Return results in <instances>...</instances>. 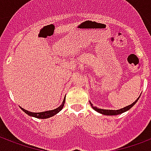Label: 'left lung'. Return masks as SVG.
I'll return each instance as SVG.
<instances>
[{"instance_id":"8db88e82","label":"left lung","mask_w":151,"mask_h":151,"mask_svg":"<svg viewBox=\"0 0 151 151\" xmlns=\"http://www.w3.org/2000/svg\"><path fill=\"white\" fill-rule=\"evenodd\" d=\"M139 98H140V96L137 98V99H136V101L133 102L132 104L129 105V106H127V107H124V108H121V109H119V110H106V109L98 108H96V107H95V106H93V104H92L91 102H90V104L91 105L92 108H93L95 111H98V112L103 114V115H105V116H116V115H119V114L123 113V112H124V111L129 110L130 108H132L133 105L135 104L137 102V100L139 99Z\"/></svg>"}]
</instances>
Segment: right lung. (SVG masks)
I'll return each instance as SVG.
<instances>
[{"label": "right lung", "mask_w": 151, "mask_h": 151, "mask_svg": "<svg viewBox=\"0 0 151 151\" xmlns=\"http://www.w3.org/2000/svg\"><path fill=\"white\" fill-rule=\"evenodd\" d=\"M65 98L64 99V100L62 102V104L60 105V107H58L56 109H53V110H50V111H43V112H31V111H27L25 110L24 108H21V109L22 111H24L25 113H27L28 116L32 117H35V118H39V119H47V118H49V117L53 116L54 115H56L59 112L61 109L64 107V104H65Z\"/></svg>", "instance_id": "right-lung-1"}]
</instances>
